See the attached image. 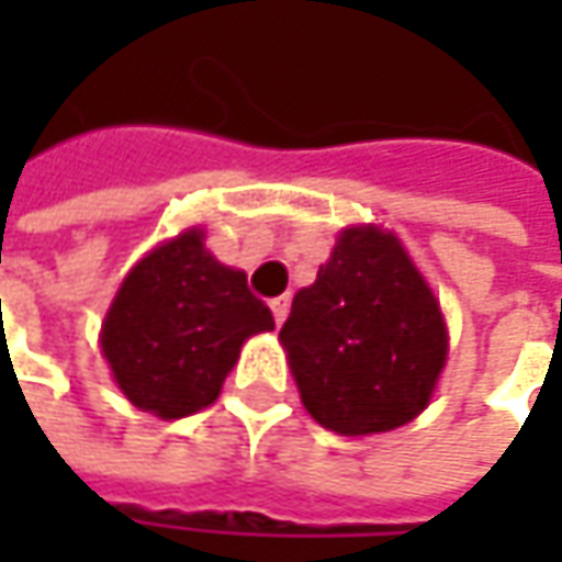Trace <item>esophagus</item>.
<instances>
[{"instance_id":"obj_1","label":"esophagus","mask_w":562,"mask_h":562,"mask_svg":"<svg viewBox=\"0 0 562 562\" xmlns=\"http://www.w3.org/2000/svg\"><path fill=\"white\" fill-rule=\"evenodd\" d=\"M271 313H274V322H278V325H284V318L291 313V300H288V296L271 300Z\"/></svg>"}]
</instances>
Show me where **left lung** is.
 <instances>
[{"instance_id": "8db88e82", "label": "left lung", "mask_w": 562, "mask_h": 562, "mask_svg": "<svg viewBox=\"0 0 562 562\" xmlns=\"http://www.w3.org/2000/svg\"><path fill=\"white\" fill-rule=\"evenodd\" d=\"M278 337L303 406L337 435H378L416 419L447 362L435 293L378 225L340 231Z\"/></svg>"}]
</instances>
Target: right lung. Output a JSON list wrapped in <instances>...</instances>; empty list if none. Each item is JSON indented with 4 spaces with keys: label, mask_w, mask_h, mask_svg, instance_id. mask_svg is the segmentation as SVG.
<instances>
[{
    "label": "right lung",
    "mask_w": 562,
    "mask_h": 562,
    "mask_svg": "<svg viewBox=\"0 0 562 562\" xmlns=\"http://www.w3.org/2000/svg\"><path fill=\"white\" fill-rule=\"evenodd\" d=\"M271 328L247 274L222 266L190 227L127 271L102 322V357L137 409L184 419L215 403L244 340Z\"/></svg>",
    "instance_id": "1"
}]
</instances>
